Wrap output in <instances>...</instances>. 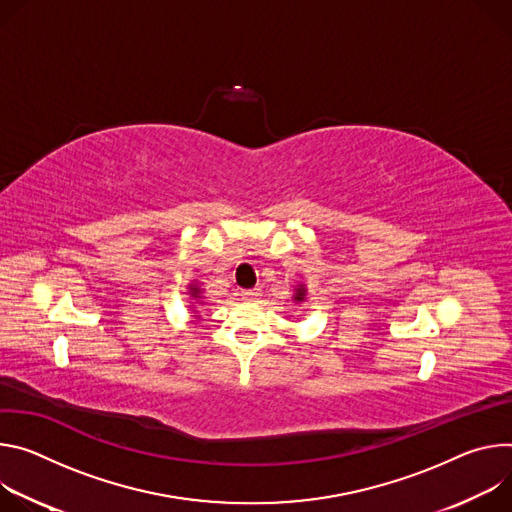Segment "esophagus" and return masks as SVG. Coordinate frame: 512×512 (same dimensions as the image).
I'll use <instances>...</instances> for the list:
<instances>
[{
	"label": "esophagus",
	"mask_w": 512,
	"mask_h": 512,
	"mask_svg": "<svg viewBox=\"0 0 512 512\" xmlns=\"http://www.w3.org/2000/svg\"><path fill=\"white\" fill-rule=\"evenodd\" d=\"M240 297H242V301H246V303H256V301L262 297V293H260V289H246V291L240 293Z\"/></svg>",
	"instance_id": "esophagus-1"
}]
</instances>
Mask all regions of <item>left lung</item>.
Wrapping results in <instances>:
<instances>
[{
  "label": "left lung",
  "mask_w": 512,
  "mask_h": 512,
  "mask_svg": "<svg viewBox=\"0 0 512 512\" xmlns=\"http://www.w3.org/2000/svg\"><path fill=\"white\" fill-rule=\"evenodd\" d=\"M305 297H307V289H305V285H299V287H297V291H295V297H293V299H295L297 303H303V301H305Z\"/></svg>",
  "instance_id": "obj_1"
}]
</instances>
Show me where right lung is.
<instances>
[{
  "label": "right lung",
  "instance_id": "right-lung-1",
  "mask_svg": "<svg viewBox=\"0 0 512 512\" xmlns=\"http://www.w3.org/2000/svg\"><path fill=\"white\" fill-rule=\"evenodd\" d=\"M201 289H199V285H195V282H193V285H189V295L193 297V299H201Z\"/></svg>",
  "mask_w": 512,
  "mask_h": 512
}]
</instances>
